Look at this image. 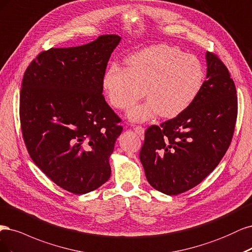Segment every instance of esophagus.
Returning a JSON list of instances; mask_svg holds the SVG:
<instances>
[{
    "mask_svg": "<svg viewBox=\"0 0 252 252\" xmlns=\"http://www.w3.org/2000/svg\"><path fill=\"white\" fill-rule=\"evenodd\" d=\"M134 131L140 136V138L142 139V138L144 137V127L143 126H136L135 127H134Z\"/></svg>",
    "mask_w": 252,
    "mask_h": 252,
    "instance_id": "esophagus-1",
    "label": "esophagus"
}]
</instances>
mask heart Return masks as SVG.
I'll return each mask as SVG.
<instances>
[{
  "label": "heart",
  "mask_w": 252,
  "mask_h": 252,
  "mask_svg": "<svg viewBox=\"0 0 252 252\" xmlns=\"http://www.w3.org/2000/svg\"><path fill=\"white\" fill-rule=\"evenodd\" d=\"M104 73L103 90L113 107L125 110L142 96L147 99L128 110L134 121L157 116L172 118L188 110L200 94L205 80L202 62L179 48L155 45L136 52L126 62Z\"/></svg>",
  "instance_id": "heart-1"
}]
</instances>
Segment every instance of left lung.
<instances>
[{
  "label": "left lung",
  "instance_id": "left-lung-1",
  "mask_svg": "<svg viewBox=\"0 0 252 252\" xmlns=\"http://www.w3.org/2000/svg\"><path fill=\"white\" fill-rule=\"evenodd\" d=\"M207 74L190 107L173 119L151 126L139 157L154 189L168 196L201 183L228 150L238 116L237 90L229 71L206 52Z\"/></svg>",
  "mask_w": 252,
  "mask_h": 252
}]
</instances>
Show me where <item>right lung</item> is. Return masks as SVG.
Segmentation results:
<instances>
[{
  "mask_svg": "<svg viewBox=\"0 0 252 252\" xmlns=\"http://www.w3.org/2000/svg\"><path fill=\"white\" fill-rule=\"evenodd\" d=\"M121 37L40 52L24 73L20 120L34 163L62 189L75 194L109 180V158L123 132L121 119L102 95V78Z\"/></svg>",
  "mask_w": 252,
  "mask_h": 252,
  "instance_id": "1",
  "label": "right lung"
}]
</instances>
